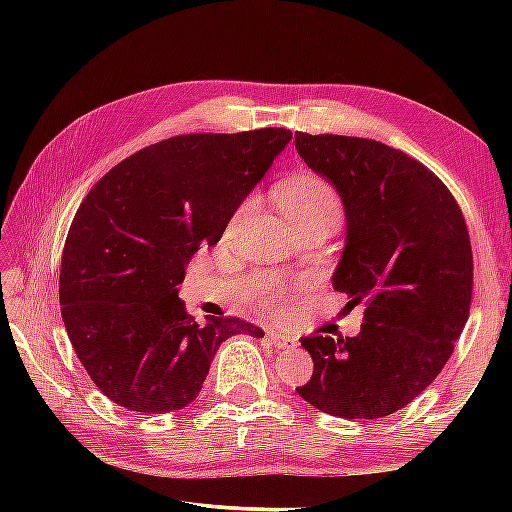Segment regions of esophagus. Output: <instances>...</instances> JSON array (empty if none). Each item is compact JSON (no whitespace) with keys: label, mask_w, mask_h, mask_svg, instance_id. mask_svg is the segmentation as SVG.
I'll return each mask as SVG.
<instances>
[{"label":"esophagus","mask_w":512,"mask_h":512,"mask_svg":"<svg viewBox=\"0 0 512 512\" xmlns=\"http://www.w3.org/2000/svg\"><path fill=\"white\" fill-rule=\"evenodd\" d=\"M268 341H271L275 348H280V350H293V348H296V341H293L291 336H284L280 332H268Z\"/></svg>","instance_id":"obj_1"}]
</instances>
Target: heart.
I'll list each match as a JSON object with an SVG mask.
<instances>
[{
    "instance_id": "obj_1",
    "label": "heart",
    "mask_w": 512,
    "mask_h": 512,
    "mask_svg": "<svg viewBox=\"0 0 512 512\" xmlns=\"http://www.w3.org/2000/svg\"><path fill=\"white\" fill-rule=\"evenodd\" d=\"M277 198L284 207V214L289 216L291 223H302L311 219H325V216H339V198H336L334 189L329 187L323 178L318 176H298L289 180L287 185L280 187ZM253 207V198L241 203L239 216L246 214ZM275 291L273 287H266L259 291V300L268 305L273 302Z\"/></svg>"
}]
</instances>
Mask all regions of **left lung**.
Wrapping results in <instances>:
<instances>
[{
	"mask_svg": "<svg viewBox=\"0 0 512 512\" xmlns=\"http://www.w3.org/2000/svg\"><path fill=\"white\" fill-rule=\"evenodd\" d=\"M296 149L345 210L334 289L352 305L366 302L357 336L300 339L314 375L296 391L336 418H384L438 377L470 316L472 246L463 212L424 164L393 146L296 133Z\"/></svg>",
	"mask_w": 512,
	"mask_h": 512,
	"instance_id": "8db88e82",
	"label": "left lung"
}]
</instances>
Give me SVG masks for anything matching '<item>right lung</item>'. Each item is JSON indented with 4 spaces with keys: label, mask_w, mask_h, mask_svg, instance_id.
<instances>
[{
    "label": "right lung",
    "mask_w": 512,
    "mask_h": 512,
    "mask_svg": "<svg viewBox=\"0 0 512 512\" xmlns=\"http://www.w3.org/2000/svg\"><path fill=\"white\" fill-rule=\"evenodd\" d=\"M291 137L287 128L169 137L119 162L85 196L60 262V311L108 400L137 413L185 409L225 339L264 336L235 316L198 325L178 284Z\"/></svg>",
    "instance_id": "right-lung-1"
}]
</instances>
